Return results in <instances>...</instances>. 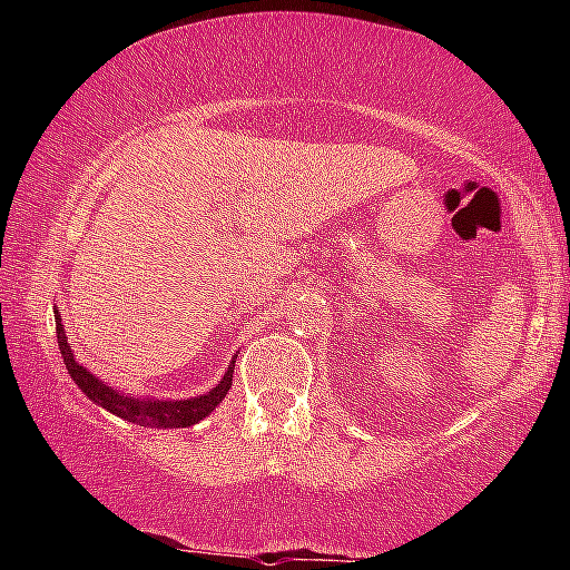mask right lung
Wrapping results in <instances>:
<instances>
[{
	"label": "right lung",
	"mask_w": 570,
	"mask_h": 570,
	"mask_svg": "<svg viewBox=\"0 0 570 570\" xmlns=\"http://www.w3.org/2000/svg\"><path fill=\"white\" fill-rule=\"evenodd\" d=\"M55 322H57V344H60V354L62 362L67 366V374H70L72 382L85 392V397H90L95 404H100L102 410L112 412L115 417L128 420L132 424H140V428H190V424L200 422L214 412L220 400L226 397L230 390V380H234V364L236 356L230 360L228 370L214 390H208L206 394H198V397H188V400H158V397H148V394H125L120 390L110 387L108 382L95 377V374L75 360L72 346L67 344V334H65V324L60 320V308H55Z\"/></svg>",
	"instance_id": "1"
}]
</instances>
